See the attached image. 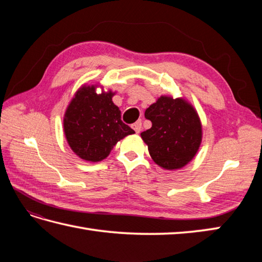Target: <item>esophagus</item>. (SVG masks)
I'll return each mask as SVG.
<instances>
[{"instance_id": "obj_1", "label": "esophagus", "mask_w": 262, "mask_h": 262, "mask_svg": "<svg viewBox=\"0 0 262 262\" xmlns=\"http://www.w3.org/2000/svg\"><path fill=\"white\" fill-rule=\"evenodd\" d=\"M132 128L138 134V133H141V130H142V122L141 121H136L135 124L132 125Z\"/></svg>"}]
</instances>
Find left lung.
<instances>
[{
    "label": "left lung",
    "instance_id": "8db88e82",
    "mask_svg": "<svg viewBox=\"0 0 262 262\" xmlns=\"http://www.w3.org/2000/svg\"><path fill=\"white\" fill-rule=\"evenodd\" d=\"M145 118L152 127L141 133L153 161L166 170L181 169L196 155L202 143L197 111L181 98L162 96L149 105Z\"/></svg>",
    "mask_w": 262,
    "mask_h": 262
}]
</instances>
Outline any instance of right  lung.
I'll use <instances>...</instances> for the list:
<instances>
[{"label": "right lung", "mask_w": 262, "mask_h": 262, "mask_svg": "<svg viewBox=\"0 0 262 262\" xmlns=\"http://www.w3.org/2000/svg\"><path fill=\"white\" fill-rule=\"evenodd\" d=\"M96 85H83L72 99L64 117V133L70 147L82 160L105 159L117 142L134 134L121 121L111 91L96 92Z\"/></svg>", "instance_id": "1"}]
</instances>
